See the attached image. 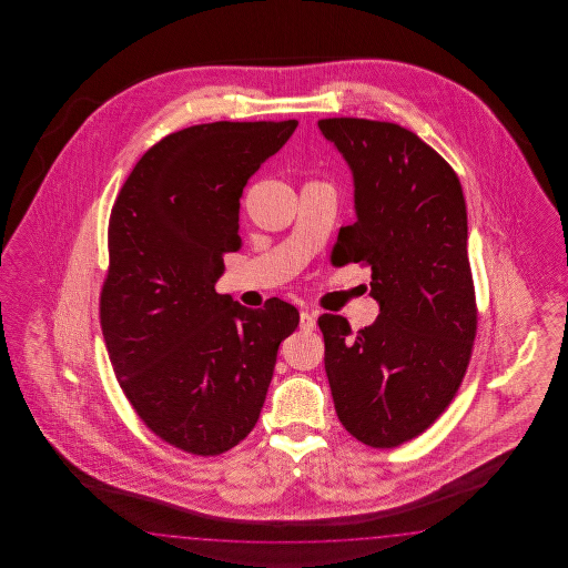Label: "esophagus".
<instances>
[{
    "instance_id": "esophagus-1",
    "label": "esophagus",
    "mask_w": 568,
    "mask_h": 568,
    "mask_svg": "<svg viewBox=\"0 0 568 568\" xmlns=\"http://www.w3.org/2000/svg\"><path fill=\"white\" fill-rule=\"evenodd\" d=\"M314 328H316V316H314L313 313H308V311H302L301 331H304V333H313Z\"/></svg>"
}]
</instances>
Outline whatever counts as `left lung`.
<instances>
[{"mask_svg": "<svg viewBox=\"0 0 568 568\" xmlns=\"http://www.w3.org/2000/svg\"><path fill=\"white\" fill-rule=\"evenodd\" d=\"M318 130L349 164L357 221L333 264L372 267L374 325L351 333L323 314L325 369L338 420L374 448L423 435L447 410L471 359L477 306L459 176L428 144L387 121L333 118Z\"/></svg>", "mask_w": 568, "mask_h": 568, "instance_id": "1", "label": "left lung"}]
</instances>
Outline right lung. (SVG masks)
Returning a JSON list of instances; mask_svg holds the SVG:
<instances>
[{"mask_svg": "<svg viewBox=\"0 0 568 568\" xmlns=\"http://www.w3.org/2000/svg\"><path fill=\"white\" fill-rule=\"evenodd\" d=\"M298 121H215L152 145L109 217L101 331L125 398L172 447L213 457L252 433L301 314L215 284L242 247L240 199Z\"/></svg>", "mask_w": 568, "mask_h": 568, "instance_id": "obj_1", "label": "right lung"}]
</instances>
